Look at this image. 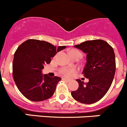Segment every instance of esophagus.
<instances>
[{
  "label": "esophagus",
  "mask_w": 127,
  "mask_h": 127,
  "mask_svg": "<svg viewBox=\"0 0 127 127\" xmlns=\"http://www.w3.org/2000/svg\"><path fill=\"white\" fill-rule=\"evenodd\" d=\"M62 79L64 81H67V82H70V80L69 79H67V78H65V77H64V78H62Z\"/></svg>",
  "instance_id": "1"
}]
</instances>
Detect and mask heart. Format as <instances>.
Masks as SVG:
<instances>
[{"mask_svg": "<svg viewBox=\"0 0 127 127\" xmlns=\"http://www.w3.org/2000/svg\"><path fill=\"white\" fill-rule=\"evenodd\" d=\"M69 55L71 57H81V53L79 51V50H76V49H72V50H70L69 51ZM61 73L64 74L65 76H71L74 73V70H69V69H62L61 70Z\"/></svg>", "mask_w": 127, "mask_h": 127, "instance_id": "1", "label": "heart"}]
</instances>
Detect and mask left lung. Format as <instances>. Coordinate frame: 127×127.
Instances as JSON below:
<instances>
[{"label": "left lung", "instance_id": "8db88e82", "mask_svg": "<svg viewBox=\"0 0 127 127\" xmlns=\"http://www.w3.org/2000/svg\"><path fill=\"white\" fill-rule=\"evenodd\" d=\"M74 47L86 53L83 74L89 81L85 83L77 79L79 87L72 92V97L83 104H94L106 94L113 83L116 71L114 50L101 39L85 41Z\"/></svg>", "mask_w": 127, "mask_h": 127}]
</instances>
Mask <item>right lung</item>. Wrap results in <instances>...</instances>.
I'll return each instance as SVG.
<instances>
[{
  "instance_id": "obj_1",
  "label": "right lung",
  "mask_w": 127,
  "mask_h": 127,
  "mask_svg": "<svg viewBox=\"0 0 127 127\" xmlns=\"http://www.w3.org/2000/svg\"><path fill=\"white\" fill-rule=\"evenodd\" d=\"M65 46L52 45L50 42L29 39L17 48L14 55L13 76L17 88L30 100L42 101L52 97L61 78L42 74L44 65Z\"/></svg>"
}]
</instances>
